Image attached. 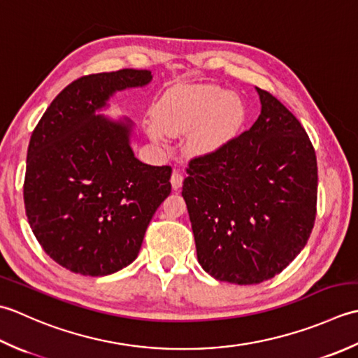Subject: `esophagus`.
Instances as JSON below:
<instances>
[{"mask_svg":"<svg viewBox=\"0 0 358 358\" xmlns=\"http://www.w3.org/2000/svg\"><path fill=\"white\" fill-rule=\"evenodd\" d=\"M170 182H171V187L174 189H179L182 187V182H184V176H182V173H179L178 170H174L171 174Z\"/></svg>","mask_w":358,"mask_h":358,"instance_id":"34e87169","label":"esophagus"}]
</instances>
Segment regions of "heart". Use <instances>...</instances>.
<instances>
[{
	"instance_id": "obj_1",
	"label": "heart",
	"mask_w": 358,
	"mask_h": 358,
	"mask_svg": "<svg viewBox=\"0 0 358 358\" xmlns=\"http://www.w3.org/2000/svg\"><path fill=\"white\" fill-rule=\"evenodd\" d=\"M148 133L162 141V133H187L188 147L194 152H211L230 141L244 120V105L235 94L216 85H176L166 90L152 106Z\"/></svg>"
}]
</instances>
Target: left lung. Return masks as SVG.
<instances>
[{"instance_id": "obj_1", "label": "left lung", "mask_w": 358, "mask_h": 358, "mask_svg": "<svg viewBox=\"0 0 358 358\" xmlns=\"http://www.w3.org/2000/svg\"><path fill=\"white\" fill-rule=\"evenodd\" d=\"M250 129L196 156L182 185L203 271L220 281L259 284L300 253L317 216V156L306 129L261 87Z\"/></svg>"}]
</instances>
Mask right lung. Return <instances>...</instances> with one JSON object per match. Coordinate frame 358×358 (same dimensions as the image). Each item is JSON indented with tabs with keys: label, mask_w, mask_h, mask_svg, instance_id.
<instances>
[{
	"label": "right lung",
	"mask_w": 358,
	"mask_h": 358,
	"mask_svg": "<svg viewBox=\"0 0 358 358\" xmlns=\"http://www.w3.org/2000/svg\"><path fill=\"white\" fill-rule=\"evenodd\" d=\"M147 69L83 76L58 94L27 148L24 208L34 235L68 271L111 275L137 258L152 215L171 193V166L134 157L131 122L96 115L109 96L143 86Z\"/></svg>",
	"instance_id": "add662e5"
}]
</instances>
